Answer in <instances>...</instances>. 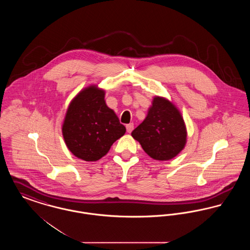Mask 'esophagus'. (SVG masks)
I'll use <instances>...</instances> for the list:
<instances>
[{
    "mask_svg": "<svg viewBox=\"0 0 250 250\" xmlns=\"http://www.w3.org/2000/svg\"><path fill=\"white\" fill-rule=\"evenodd\" d=\"M133 129H134V125H133V124H128V125H126V131H127L128 133H131Z\"/></svg>",
    "mask_w": 250,
    "mask_h": 250,
    "instance_id": "obj_1",
    "label": "esophagus"
}]
</instances>
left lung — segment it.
Segmentation results:
<instances>
[{"mask_svg":"<svg viewBox=\"0 0 250 250\" xmlns=\"http://www.w3.org/2000/svg\"><path fill=\"white\" fill-rule=\"evenodd\" d=\"M131 136L155 160H170L186 147L188 130L178 107L167 97L155 95L143 123Z\"/></svg>","mask_w":250,"mask_h":250,"instance_id":"1","label":"left lung"}]
</instances>
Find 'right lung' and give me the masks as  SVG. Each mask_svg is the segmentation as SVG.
<instances>
[{
	"mask_svg": "<svg viewBox=\"0 0 250 250\" xmlns=\"http://www.w3.org/2000/svg\"><path fill=\"white\" fill-rule=\"evenodd\" d=\"M125 127L107 107L105 90L91 84L74 96L62 125L63 141L76 157L97 161L123 137Z\"/></svg>",
	"mask_w": 250,
	"mask_h": 250,
	"instance_id": "obj_1",
	"label": "right lung"
}]
</instances>
